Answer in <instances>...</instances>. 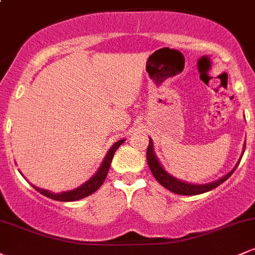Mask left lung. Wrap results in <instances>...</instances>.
<instances>
[{"instance_id":"obj_1","label":"left lung","mask_w":255,"mask_h":255,"mask_svg":"<svg viewBox=\"0 0 255 255\" xmlns=\"http://www.w3.org/2000/svg\"><path fill=\"white\" fill-rule=\"evenodd\" d=\"M146 159H147L148 166H150L152 175H153L154 178H156L158 182L162 184L163 187H165L166 189H169L170 192L176 193V194H180V195H197V194H203V193H206L209 191H212V189H215L216 187H218L219 184L223 183L225 180H228V178L233 175V172L235 171L236 166H238L236 165L235 168L229 172V174L225 175L224 177H222L221 180L216 181V182H212L209 184H191V183L182 182V181L177 180V178H174L171 175H169L168 172L162 168V165L159 164V162H158L156 156H154L153 142H152L151 139H150V142H148L147 151H146Z\"/></svg>"}]
</instances>
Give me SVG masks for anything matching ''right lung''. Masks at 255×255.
<instances>
[{"mask_svg":"<svg viewBox=\"0 0 255 255\" xmlns=\"http://www.w3.org/2000/svg\"><path fill=\"white\" fill-rule=\"evenodd\" d=\"M124 141L125 140H120V141L115 142V144L113 145V147L110 148V151L108 152L107 157L104 158L103 163H102V166L99 168L97 174L91 178V180L87 181L86 183H84L83 186L79 187V188H77V189H74V191L63 192V193H61V194H54V193L45 191V189L38 188V187L33 186V184H32V187H33L36 191L39 192L40 194L45 195V197L54 199V200H57V201H75V200H79V199L89 197V195L92 194V193H95L99 188V187L103 184L105 178H107L108 171H109L111 160H113V157H114V154H115V151L120 147V145L124 144Z\"/></svg>","mask_w":255,"mask_h":255,"instance_id":"right-lung-1","label":"right lung"}]
</instances>
